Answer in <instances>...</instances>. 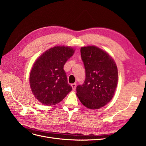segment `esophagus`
<instances>
[{
  "label": "esophagus",
  "mask_w": 146,
  "mask_h": 146,
  "mask_svg": "<svg viewBox=\"0 0 146 146\" xmlns=\"http://www.w3.org/2000/svg\"><path fill=\"white\" fill-rule=\"evenodd\" d=\"M71 86H72V88L73 90H75L76 89V86H77L76 83H72V85H71Z\"/></svg>",
  "instance_id": "esophagus-1"
}]
</instances>
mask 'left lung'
Returning a JSON list of instances; mask_svg holds the SVG:
<instances>
[{"instance_id":"left-lung-1","label":"left lung","mask_w":146,"mask_h":146,"mask_svg":"<svg viewBox=\"0 0 146 146\" xmlns=\"http://www.w3.org/2000/svg\"><path fill=\"white\" fill-rule=\"evenodd\" d=\"M80 52L86 78L83 85L77 86V96L86 108L99 109L114 94L118 81L117 66L107 52L96 46L82 47Z\"/></svg>"}]
</instances>
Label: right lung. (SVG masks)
<instances>
[{"label":"right lung","instance_id":"add662e5","mask_svg":"<svg viewBox=\"0 0 146 146\" xmlns=\"http://www.w3.org/2000/svg\"><path fill=\"white\" fill-rule=\"evenodd\" d=\"M74 51L68 46H55L35 62L30 74V85L35 98L42 104H58L72 91L63 68Z\"/></svg>","mask_w":146,"mask_h":146}]
</instances>
